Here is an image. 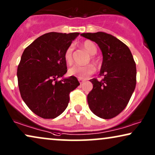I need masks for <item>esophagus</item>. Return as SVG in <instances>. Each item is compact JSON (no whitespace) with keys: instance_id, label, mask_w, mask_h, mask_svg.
Listing matches in <instances>:
<instances>
[{"instance_id":"34e87169","label":"esophagus","mask_w":155,"mask_h":155,"mask_svg":"<svg viewBox=\"0 0 155 155\" xmlns=\"http://www.w3.org/2000/svg\"><path fill=\"white\" fill-rule=\"evenodd\" d=\"M79 83L80 84H83L84 82V80H83V79H79Z\"/></svg>"}]
</instances>
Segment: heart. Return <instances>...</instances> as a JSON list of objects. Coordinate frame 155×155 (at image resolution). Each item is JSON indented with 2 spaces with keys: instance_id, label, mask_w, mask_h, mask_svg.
Wrapping results in <instances>:
<instances>
[{
  "instance_id": "1",
  "label": "heart",
  "mask_w": 155,
  "mask_h": 155,
  "mask_svg": "<svg viewBox=\"0 0 155 155\" xmlns=\"http://www.w3.org/2000/svg\"><path fill=\"white\" fill-rule=\"evenodd\" d=\"M82 46L91 55H94L97 52V48L96 44L92 41L87 40L82 43ZM73 51L74 46L70 45L67 47L65 52L64 54V61L68 65L72 64L73 61ZM91 60L94 62L97 63V61L94 56H91ZM96 71V68L93 64H88L87 66H74L70 68L68 71L69 76H75L79 79H86L89 76L94 74Z\"/></svg>"
}]
</instances>
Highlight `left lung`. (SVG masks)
I'll use <instances>...</instances> for the list:
<instances>
[{"label": "left lung", "instance_id": "obj_1", "mask_svg": "<svg viewBox=\"0 0 155 155\" xmlns=\"http://www.w3.org/2000/svg\"><path fill=\"white\" fill-rule=\"evenodd\" d=\"M81 36L97 43L103 54L99 74L102 79L90 80L93 89L87 96L89 108L100 118H114L128 104L136 87L134 58L128 46L111 34L85 33Z\"/></svg>", "mask_w": 155, "mask_h": 155}]
</instances>
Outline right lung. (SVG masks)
<instances>
[{"mask_svg": "<svg viewBox=\"0 0 155 155\" xmlns=\"http://www.w3.org/2000/svg\"><path fill=\"white\" fill-rule=\"evenodd\" d=\"M79 33L51 32L25 48L18 66L19 91L23 100L36 115L54 119L68 107L69 94L78 86L75 76L58 81L67 72L64 54Z\"/></svg>", "mask_w": 155, "mask_h": 155, "instance_id": "add662e5", "label": "right lung"}]
</instances>
